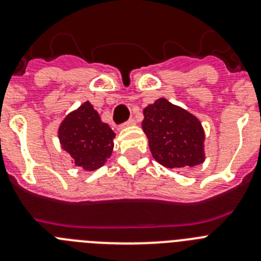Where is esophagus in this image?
Returning a JSON list of instances; mask_svg holds the SVG:
<instances>
[{
    "label": "esophagus",
    "instance_id": "esophagus-1",
    "mask_svg": "<svg viewBox=\"0 0 261 261\" xmlns=\"http://www.w3.org/2000/svg\"><path fill=\"white\" fill-rule=\"evenodd\" d=\"M135 123H136L135 120H133V119H129L128 121H125V123H124L121 126H123V128H125V126H132V125H135Z\"/></svg>",
    "mask_w": 261,
    "mask_h": 261
}]
</instances>
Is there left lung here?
<instances>
[{
    "instance_id": "left-lung-1",
    "label": "left lung",
    "mask_w": 261,
    "mask_h": 261,
    "mask_svg": "<svg viewBox=\"0 0 261 261\" xmlns=\"http://www.w3.org/2000/svg\"><path fill=\"white\" fill-rule=\"evenodd\" d=\"M142 129L149 138L154 159L165 167H195L204 162L201 123L167 99H158L145 108Z\"/></svg>"
}]
</instances>
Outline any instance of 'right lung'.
Wrapping results in <instances>:
<instances>
[{
  "label": "right lung",
  "instance_id": "add662e5",
  "mask_svg": "<svg viewBox=\"0 0 261 261\" xmlns=\"http://www.w3.org/2000/svg\"><path fill=\"white\" fill-rule=\"evenodd\" d=\"M59 138L62 149L70 154L75 166L94 171L111 156L115 133L100 120L90 102H85L64 119L59 128Z\"/></svg>",
  "mask_w": 261,
  "mask_h": 261
}]
</instances>
